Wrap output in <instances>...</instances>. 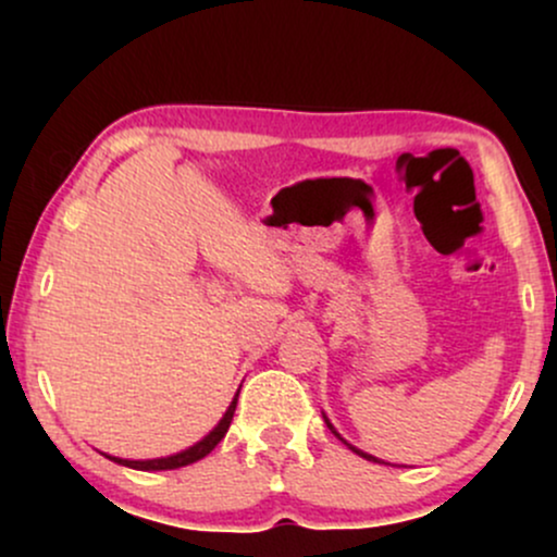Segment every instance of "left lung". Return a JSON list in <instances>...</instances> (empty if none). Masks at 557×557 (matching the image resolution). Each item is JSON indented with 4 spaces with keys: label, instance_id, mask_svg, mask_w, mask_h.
Here are the masks:
<instances>
[{
    "label": "left lung",
    "instance_id": "1",
    "mask_svg": "<svg viewBox=\"0 0 557 557\" xmlns=\"http://www.w3.org/2000/svg\"><path fill=\"white\" fill-rule=\"evenodd\" d=\"M324 424H327V426H330V432H332V434H335V437H337V440H341V443H345V440L341 437V434H337V430H335V426H332V424H330V419H327V417H324ZM345 445H348V447H350V450H354V453H359V456H361V458H367V461H376V458H374V456H369V453H363V450H359V447H354V445H350V443H345ZM376 463H380V461H376Z\"/></svg>",
    "mask_w": 557,
    "mask_h": 557
}]
</instances>
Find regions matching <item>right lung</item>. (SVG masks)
I'll list each match as a JSON object with an SVG mask.
<instances>
[{
  "label": "right lung",
  "instance_id": "obj_1",
  "mask_svg": "<svg viewBox=\"0 0 557 557\" xmlns=\"http://www.w3.org/2000/svg\"><path fill=\"white\" fill-rule=\"evenodd\" d=\"M238 393H240V389H238ZM235 403H238V395H235L233 403H230V408L225 411V417L220 419V424H216L214 430L207 434V437L198 440L196 445H190L188 450L175 453V456H168V458H151V461H127V458H114V456H107V458H110V461H114V463L127 466V469H138V471H168V469H181V466L201 461V458L209 456V453H212L214 447L220 445V440L227 434L230 421H233V413H235Z\"/></svg>",
  "mask_w": 557,
  "mask_h": 557
}]
</instances>
